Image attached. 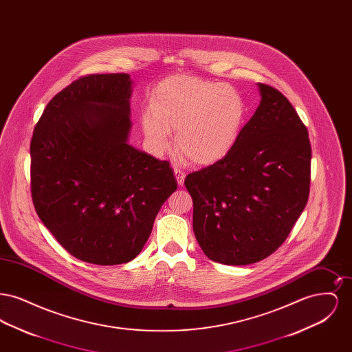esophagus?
<instances>
[{
  "instance_id": "esophagus-1",
  "label": "esophagus",
  "mask_w": 352,
  "mask_h": 352,
  "mask_svg": "<svg viewBox=\"0 0 352 352\" xmlns=\"http://www.w3.org/2000/svg\"><path fill=\"white\" fill-rule=\"evenodd\" d=\"M174 173H175V178H177V182L179 186H184V171L181 168H174Z\"/></svg>"
}]
</instances>
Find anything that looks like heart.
Returning <instances> with one entry per match:
<instances>
[{
	"label": "heart",
	"mask_w": 352,
	"mask_h": 352,
	"mask_svg": "<svg viewBox=\"0 0 352 352\" xmlns=\"http://www.w3.org/2000/svg\"><path fill=\"white\" fill-rule=\"evenodd\" d=\"M141 115L145 141L155 155L171 146L195 165L208 166L234 149L245 118V105L232 87L191 76H173L158 84Z\"/></svg>",
	"instance_id": "heart-1"
}]
</instances>
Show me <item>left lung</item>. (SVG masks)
<instances>
[{"label":"left lung","mask_w":352,"mask_h":352,"mask_svg":"<svg viewBox=\"0 0 352 352\" xmlns=\"http://www.w3.org/2000/svg\"><path fill=\"white\" fill-rule=\"evenodd\" d=\"M261 95L231 153L194 171L184 186L204 254L226 265L264 260L283 245L307 203L311 146L290 101L258 83Z\"/></svg>","instance_id":"1"}]
</instances>
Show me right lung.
Wrapping results in <instances>:
<instances>
[{
    "mask_svg": "<svg viewBox=\"0 0 352 352\" xmlns=\"http://www.w3.org/2000/svg\"><path fill=\"white\" fill-rule=\"evenodd\" d=\"M128 74L87 75L56 94L30 144L34 207L74 257L118 265L149 239L177 181L168 161L129 145Z\"/></svg>",
    "mask_w": 352,
    "mask_h": 352,
    "instance_id": "1",
    "label": "right lung"
}]
</instances>
